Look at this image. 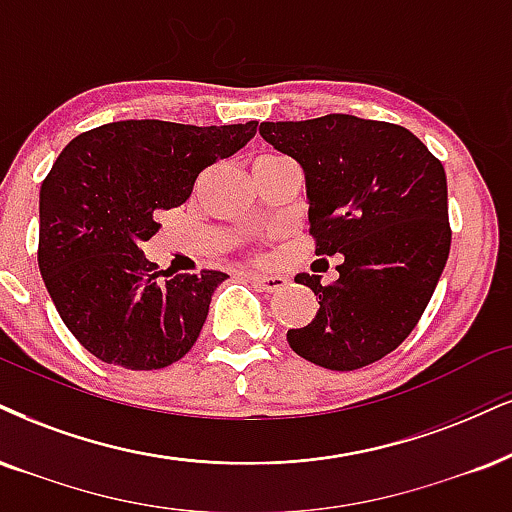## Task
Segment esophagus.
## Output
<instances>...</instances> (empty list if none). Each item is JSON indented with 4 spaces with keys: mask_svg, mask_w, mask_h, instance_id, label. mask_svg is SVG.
<instances>
[{
    "mask_svg": "<svg viewBox=\"0 0 512 512\" xmlns=\"http://www.w3.org/2000/svg\"><path fill=\"white\" fill-rule=\"evenodd\" d=\"M251 282H254L256 287H261L263 292H277V289H282L285 285V277L280 275H258V273H246Z\"/></svg>",
    "mask_w": 512,
    "mask_h": 512,
    "instance_id": "esophagus-1",
    "label": "esophagus"
}]
</instances>
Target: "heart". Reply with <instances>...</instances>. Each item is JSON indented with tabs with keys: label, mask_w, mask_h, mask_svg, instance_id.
Returning <instances> with one entry per match:
<instances>
[{
	"label": "heart",
	"mask_w": 512,
	"mask_h": 512,
	"mask_svg": "<svg viewBox=\"0 0 512 512\" xmlns=\"http://www.w3.org/2000/svg\"><path fill=\"white\" fill-rule=\"evenodd\" d=\"M266 161H275V159H273V156H261V159H258L256 163H266Z\"/></svg>",
	"instance_id": "1"
}]
</instances>
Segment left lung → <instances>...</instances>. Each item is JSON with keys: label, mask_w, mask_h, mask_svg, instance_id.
Segmentation results:
<instances>
[{"label": "left lung", "mask_w": 512, "mask_h": 512, "mask_svg": "<svg viewBox=\"0 0 512 512\" xmlns=\"http://www.w3.org/2000/svg\"><path fill=\"white\" fill-rule=\"evenodd\" d=\"M258 132L304 168L315 254L344 256L330 285L296 275L320 308L289 346L330 370L380 361L420 323L449 261L444 166L401 125L346 113Z\"/></svg>", "instance_id": "obj_1"}]
</instances>
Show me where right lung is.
Listing matches in <instances>:
<instances>
[{"label":"right lung","mask_w":512,"mask_h":512,"mask_svg":"<svg viewBox=\"0 0 512 512\" xmlns=\"http://www.w3.org/2000/svg\"><path fill=\"white\" fill-rule=\"evenodd\" d=\"M256 125L109 123L54 161L40 189L37 263L63 325L99 361L159 370L197 342L227 275H173L140 246L159 232L156 208L185 204L201 170L242 149Z\"/></svg>","instance_id":"obj_1"}]
</instances>
